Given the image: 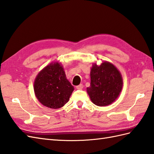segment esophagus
<instances>
[{"label": "esophagus", "instance_id": "34e87169", "mask_svg": "<svg viewBox=\"0 0 154 154\" xmlns=\"http://www.w3.org/2000/svg\"><path fill=\"white\" fill-rule=\"evenodd\" d=\"M76 88L78 89V90H81L83 88V85H82V84H80L79 85H78L76 86Z\"/></svg>", "mask_w": 154, "mask_h": 154}]
</instances>
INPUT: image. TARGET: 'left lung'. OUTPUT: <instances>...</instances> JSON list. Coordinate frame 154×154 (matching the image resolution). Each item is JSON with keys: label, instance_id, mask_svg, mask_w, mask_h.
I'll list each match as a JSON object with an SVG mask.
<instances>
[{"label": "left lung", "instance_id": "left-lung-1", "mask_svg": "<svg viewBox=\"0 0 154 154\" xmlns=\"http://www.w3.org/2000/svg\"><path fill=\"white\" fill-rule=\"evenodd\" d=\"M123 86L120 71L112 63L93 64L90 70V86L86 91L92 102L100 107L111 105L119 96Z\"/></svg>", "mask_w": 154, "mask_h": 154}]
</instances>
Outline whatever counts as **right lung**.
Masks as SVG:
<instances>
[{
    "mask_svg": "<svg viewBox=\"0 0 154 154\" xmlns=\"http://www.w3.org/2000/svg\"><path fill=\"white\" fill-rule=\"evenodd\" d=\"M34 94L47 107L60 109L69 100L74 87L67 79L61 63H51L42 69L35 79Z\"/></svg>",
    "mask_w": 154,
    "mask_h": 154,
    "instance_id": "obj_1",
    "label": "right lung"
}]
</instances>
